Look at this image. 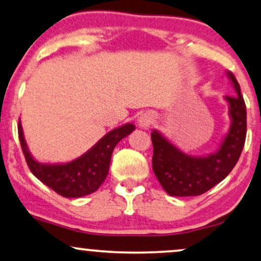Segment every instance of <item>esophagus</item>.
Listing matches in <instances>:
<instances>
[{
	"label": "esophagus",
	"mask_w": 261,
	"mask_h": 261,
	"mask_svg": "<svg viewBox=\"0 0 261 261\" xmlns=\"http://www.w3.org/2000/svg\"><path fill=\"white\" fill-rule=\"evenodd\" d=\"M155 120L156 115L153 114V111H145L138 117V125H139L141 129H150Z\"/></svg>",
	"instance_id": "34e87169"
}]
</instances>
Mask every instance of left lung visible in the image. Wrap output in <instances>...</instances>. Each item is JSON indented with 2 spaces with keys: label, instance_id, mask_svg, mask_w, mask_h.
<instances>
[{
  "label": "left lung",
  "instance_id": "obj_1",
  "mask_svg": "<svg viewBox=\"0 0 261 261\" xmlns=\"http://www.w3.org/2000/svg\"><path fill=\"white\" fill-rule=\"evenodd\" d=\"M236 95L224 96L229 106L230 127L218 149L212 153H185L160 130L151 133L153 145L152 169L170 196L186 197L207 192L229 175L243 150L247 133V111L241 88L232 72L226 71Z\"/></svg>",
  "mask_w": 261,
  "mask_h": 261
}]
</instances>
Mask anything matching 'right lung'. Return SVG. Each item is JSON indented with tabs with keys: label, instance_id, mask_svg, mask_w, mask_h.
<instances>
[{
	"label": "right lung",
	"instance_id": "right-lung-1",
	"mask_svg": "<svg viewBox=\"0 0 261 261\" xmlns=\"http://www.w3.org/2000/svg\"><path fill=\"white\" fill-rule=\"evenodd\" d=\"M136 129L133 123H124L111 129L91 149L77 159L64 163H42L31 155L19 120V140L32 174L57 194L67 198L91 195L106 179L115 146Z\"/></svg>",
	"mask_w": 261,
	"mask_h": 261
}]
</instances>
